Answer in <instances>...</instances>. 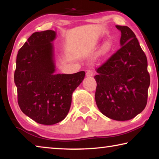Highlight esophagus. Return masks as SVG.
<instances>
[{"instance_id": "esophagus-1", "label": "esophagus", "mask_w": 159, "mask_h": 159, "mask_svg": "<svg viewBox=\"0 0 159 159\" xmlns=\"http://www.w3.org/2000/svg\"><path fill=\"white\" fill-rule=\"evenodd\" d=\"M94 74V71L93 70H88L87 72H86V76L88 77H90V76H93Z\"/></svg>"}]
</instances>
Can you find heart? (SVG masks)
Returning <instances> with one entry per match:
<instances>
[{"label": "heart", "instance_id": "1", "mask_svg": "<svg viewBox=\"0 0 159 159\" xmlns=\"http://www.w3.org/2000/svg\"><path fill=\"white\" fill-rule=\"evenodd\" d=\"M109 49V47L108 46V45H107V46H106L105 48H104V51H105V52H107Z\"/></svg>", "mask_w": 159, "mask_h": 159}]
</instances>
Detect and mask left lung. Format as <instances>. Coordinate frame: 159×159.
Listing matches in <instances>:
<instances>
[{
	"instance_id": "left-lung-1",
	"label": "left lung",
	"mask_w": 159,
	"mask_h": 159,
	"mask_svg": "<svg viewBox=\"0 0 159 159\" xmlns=\"http://www.w3.org/2000/svg\"><path fill=\"white\" fill-rule=\"evenodd\" d=\"M121 32V47L96 69L95 102L102 114L116 120H128L147 105L150 76L147 59L135 34L126 26Z\"/></svg>"
}]
</instances>
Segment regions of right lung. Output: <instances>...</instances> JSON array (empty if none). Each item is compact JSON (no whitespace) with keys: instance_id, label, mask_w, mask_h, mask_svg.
I'll return each mask as SVG.
<instances>
[{"instance_id":"obj_1","label":"right lung","mask_w":159,"mask_h":159,"mask_svg":"<svg viewBox=\"0 0 159 159\" xmlns=\"http://www.w3.org/2000/svg\"><path fill=\"white\" fill-rule=\"evenodd\" d=\"M56 32H35L18 51L15 71L18 104L24 114L43 125L65 118L72 93L84 79L85 72L55 74L52 42Z\"/></svg>"}]
</instances>
